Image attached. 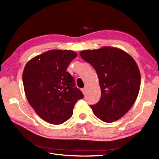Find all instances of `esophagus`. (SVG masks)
I'll use <instances>...</instances> for the list:
<instances>
[{
    "label": "esophagus",
    "instance_id": "obj_1",
    "mask_svg": "<svg viewBox=\"0 0 159 159\" xmlns=\"http://www.w3.org/2000/svg\"><path fill=\"white\" fill-rule=\"evenodd\" d=\"M81 90H82V92H83V94H85V93H86V89H85V88H84V89H82Z\"/></svg>",
    "mask_w": 159,
    "mask_h": 159
}]
</instances>
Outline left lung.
<instances>
[{"instance_id": "left-lung-1", "label": "left lung", "mask_w": 159, "mask_h": 159, "mask_svg": "<svg viewBox=\"0 0 159 159\" xmlns=\"http://www.w3.org/2000/svg\"><path fill=\"white\" fill-rule=\"evenodd\" d=\"M80 56L95 69L101 88L99 102L90 105L93 113L105 122L120 119L131 109L139 91L136 62L125 51L111 46L83 50Z\"/></svg>"}]
</instances>
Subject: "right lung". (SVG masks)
<instances>
[{
    "label": "right lung",
    "mask_w": 159,
    "mask_h": 159,
    "mask_svg": "<svg viewBox=\"0 0 159 159\" xmlns=\"http://www.w3.org/2000/svg\"><path fill=\"white\" fill-rule=\"evenodd\" d=\"M77 54L67 50H51L29 60L23 69L25 96L41 119L52 125L69 120L79 99L84 96L67 71Z\"/></svg>",
    "instance_id": "obj_1"
}]
</instances>
